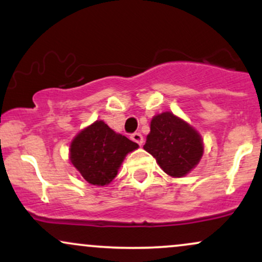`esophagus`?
Wrapping results in <instances>:
<instances>
[{
  "mask_svg": "<svg viewBox=\"0 0 262 262\" xmlns=\"http://www.w3.org/2000/svg\"><path fill=\"white\" fill-rule=\"evenodd\" d=\"M130 138H132V140L135 141L137 144H139V145H143L144 139H143V135H141L140 133H133L130 135Z\"/></svg>",
  "mask_w": 262,
  "mask_h": 262,
  "instance_id": "obj_1",
  "label": "esophagus"
}]
</instances>
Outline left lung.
<instances>
[{
  "label": "left lung",
  "instance_id": "1",
  "mask_svg": "<svg viewBox=\"0 0 262 262\" xmlns=\"http://www.w3.org/2000/svg\"><path fill=\"white\" fill-rule=\"evenodd\" d=\"M144 149L154 156L167 175L182 177L200 162L203 143L187 123L165 112L151 119Z\"/></svg>",
  "mask_w": 262,
  "mask_h": 262
}]
</instances>
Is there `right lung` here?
<instances>
[{"mask_svg": "<svg viewBox=\"0 0 262 262\" xmlns=\"http://www.w3.org/2000/svg\"><path fill=\"white\" fill-rule=\"evenodd\" d=\"M137 148V143L97 121L75 137L70 160L87 182L104 186L117 176L125 155Z\"/></svg>", "mask_w": 262, "mask_h": 262, "instance_id": "add662e5", "label": "right lung"}]
</instances>
